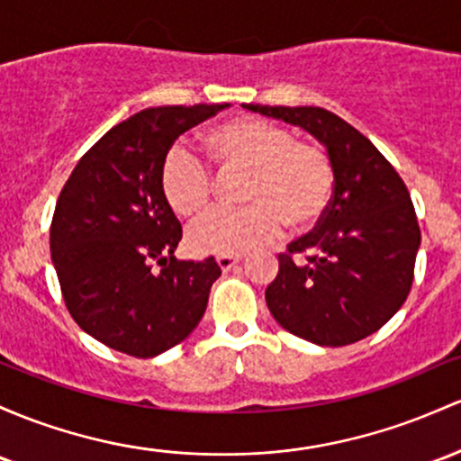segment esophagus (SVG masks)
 <instances>
[{"label":"esophagus","instance_id":"1","mask_svg":"<svg viewBox=\"0 0 461 461\" xmlns=\"http://www.w3.org/2000/svg\"><path fill=\"white\" fill-rule=\"evenodd\" d=\"M240 256H219L216 258V265H219L222 271H231L236 265H240Z\"/></svg>","mask_w":461,"mask_h":461}]
</instances>
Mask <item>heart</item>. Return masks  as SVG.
Instances as JSON below:
<instances>
[{"label": "heart", "mask_w": 461, "mask_h": 461, "mask_svg": "<svg viewBox=\"0 0 461 461\" xmlns=\"http://www.w3.org/2000/svg\"><path fill=\"white\" fill-rule=\"evenodd\" d=\"M210 161L221 170H247L242 210H214L188 230L194 254L240 256L282 234L315 227L332 194V164L317 144L300 141L286 126L240 118L212 129L205 138ZM161 192L181 219H194L210 205L214 181L185 144L170 146L161 161Z\"/></svg>", "instance_id": "obj_1"}]
</instances>
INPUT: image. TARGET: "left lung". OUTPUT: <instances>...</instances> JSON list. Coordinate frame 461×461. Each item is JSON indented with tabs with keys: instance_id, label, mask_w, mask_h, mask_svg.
<instances>
[{
	"instance_id": "1",
	"label": "left lung",
	"mask_w": 461,
	"mask_h": 461,
	"mask_svg": "<svg viewBox=\"0 0 461 461\" xmlns=\"http://www.w3.org/2000/svg\"><path fill=\"white\" fill-rule=\"evenodd\" d=\"M326 146L335 188L312 231L277 256L271 315L317 346H348L385 326L413 282L420 227L401 175L363 133L321 107L247 104Z\"/></svg>"
}]
</instances>
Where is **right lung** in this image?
Wrapping results in <instances>:
<instances>
[{
  "instance_id": "1",
  "label": "right lung",
  "mask_w": 461,
  "mask_h": 461,
  "mask_svg": "<svg viewBox=\"0 0 461 461\" xmlns=\"http://www.w3.org/2000/svg\"><path fill=\"white\" fill-rule=\"evenodd\" d=\"M225 107L179 104L131 115L80 157L60 190L50 251L65 306L87 335L113 350L157 357L203 317L221 267L214 258L173 256L181 222L159 173L175 140Z\"/></svg>"
}]
</instances>
